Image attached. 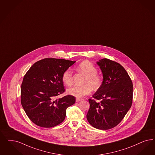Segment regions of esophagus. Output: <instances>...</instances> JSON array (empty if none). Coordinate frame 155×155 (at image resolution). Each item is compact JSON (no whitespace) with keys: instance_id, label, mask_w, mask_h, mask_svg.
Masks as SVG:
<instances>
[{"instance_id":"esophagus-1","label":"esophagus","mask_w":155,"mask_h":155,"mask_svg":"<svg viewBox=\"0 0 155 155\" xmlns=\"http://www.w3.org/2000/svg\"><path fill=\"white\" fill-rule=\"evenodd\" d=\"M75 100H76V102H78V101H80L83 100V99H79V98H77Z\"/></svg>"}]
</instances>
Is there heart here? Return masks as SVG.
<instances>
[{"label":"heart","instance_id":"heart-1","mask_svg":"<svg viewBox=\"0 0 155 155\" xmlns=\"http://www.w3.org/2000/svg\"><path fill=\"white\" fill-rule=\"evenodd\" d=\"M78 71L86 76L82 86H74L67 91L68 94L78 98H82L89 94L94 90H97L101 86L102 77L97 73V69L91 62L85 61L81 62L77 66ZM62 80L64 84L70 86L73 84V75L71 69H66L63 73Z\"/></svg>","mask_w":155,"mask_h":155}]
</instances>
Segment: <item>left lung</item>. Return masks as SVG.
<instances>
[{
    "label": "left lung",
    "instance_id": "left-lung-1",
    "mask_svg": "<svg viewBox=\"0 0 155 155\" xmlns=\"http://www.w3.org/2000/svg\"><path fill=\"white\" fill-rule=\"evenodd\" d=\"M103 77L101 86L89 99L87 118L94 128L108 130L119 124L132 104L133 83L122 66L108 59L97 62Z\"/></svg>",
    "mask_w": 155,
    "mask_h": 155
}]
</instances>
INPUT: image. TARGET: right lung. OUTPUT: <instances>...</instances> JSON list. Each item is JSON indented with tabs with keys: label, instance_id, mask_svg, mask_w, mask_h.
I'll return each instance as SVG.
<instances>
[{
	"label": "right lung",
	"instance_id": "obj_1",
	"mask_svg": "<svg viewBox=\"0 0 155 155\" xmlns=\"http://www.w3.org/2000/svg\"><path fill=\"white\" fill-rule=\"evenodd\" d=\"M75 61L45 58L34 63L25 75L21 87V104L28 118L37 126L53 127L64 120L66 109L75 97L56 96L65 91L63 72Z\"/></svg>",
	"mask_w": 155,
	"mask_h": 155
}]
</instances>
